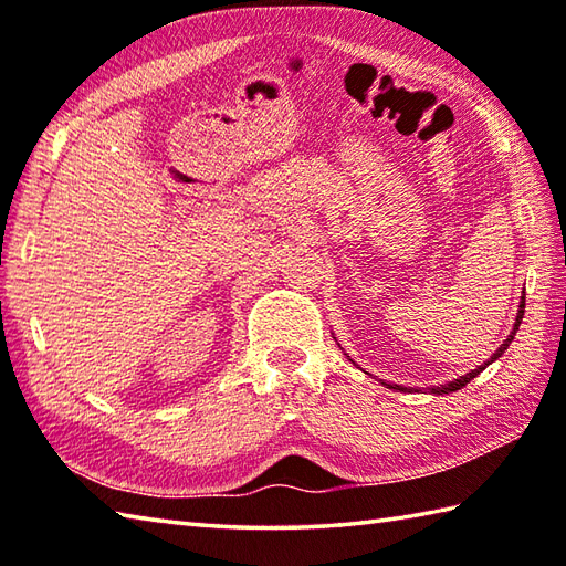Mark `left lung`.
Masks as SVG:
<instances>
[{
	"label": "left lung",
	"mask_w": 566,
	"mask_h": 566,
	"mask_svg": "<svg viewBox=\"0 0 566 566\" xmlns=\"http://www.w3.org/2000/svg\"><path fill=\"white\" fill-rule=\"evenodd\" d=\"M522 318H524V295H522V301H520V308H517V318H514V325H512V333L507 335V340H502V345H500V348L497 350H494L492 355H490V360L488 363H482V365H478V368H474V370H470L468 375H460V378L458 380H450V382H444V385H432V388H428L432 395H450V392H458L460 388H464V385H468L470 380H474V378H478V375L484 370V368H488V365H492L494 360H497V358H502V355H504V350H507L510 348V343L514 340V335H517V331H520V323H522ZM348 358H350V355H348ZM382 385H388V382H382ZM388 388L390 390H400V392H408V388H402V385H388ZM415 390V388H412Z\"/></svg>",
	"instance_id": "left-lung-1"
}]
</instances>
